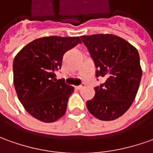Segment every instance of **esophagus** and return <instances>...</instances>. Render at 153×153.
Returning a JSON list of instances; mask_svg holds the SVG:
<instances>
[{
	"label": "esophagus",
	"mask_w": 153,
	"mask_h": 153,
	"mask_svg": "<svg viewBox=\"0 0 153 153\" xmlns=\"http://www.w3.org/2000/svg\"><path fill=\"white\" fill-rule=\"evenodd\" d=\"M84 87H85V84H81L80 85H79V86H76V89H77V90H82V89H83Z\"/></svg>",
	"instance_id": "34e87169"
}]
</instances>
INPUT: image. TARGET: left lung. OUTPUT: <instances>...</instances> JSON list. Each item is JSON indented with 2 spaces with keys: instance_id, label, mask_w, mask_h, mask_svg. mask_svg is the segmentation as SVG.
<instances>
[{
  "instance_id": "8db88e82",
  "label": "left lung",
  "mask_w": 153,
  "mask_h": 153,
  "mask_svg": "<svg viewBox=\"0 0 153 153\" xmlns=\"http://www.w3.org/2000/svg\"><path fill=\"white\" fill-rule=\"evenodd\" d=\"M80 37L94 61L95 76L105 79L94 87L95 94L86 102L87 108L100 120L117 119L130 108L137 93L142 74L139 53L128 42L115 35Z\"/></svg>"
}]
</instances>
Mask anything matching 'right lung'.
<instances>
[{"mask_svg": "<svg viewBox=\"0 0 153 153\" xmlns=\"http://www.w3.org/2000/svg\"><path fill=\"white\" fill-rule=\"evenodd\" d=\"M79 37H41L31 42L13 61L16 92L25 110L37 120L53 122L65 114L74 87L56 79L63 54L81 43Z\"/></svg>", "mask_w": 153, "mask_h": 153, "instance_id": "add662e5", "label": "right lung"}]
</instances>
